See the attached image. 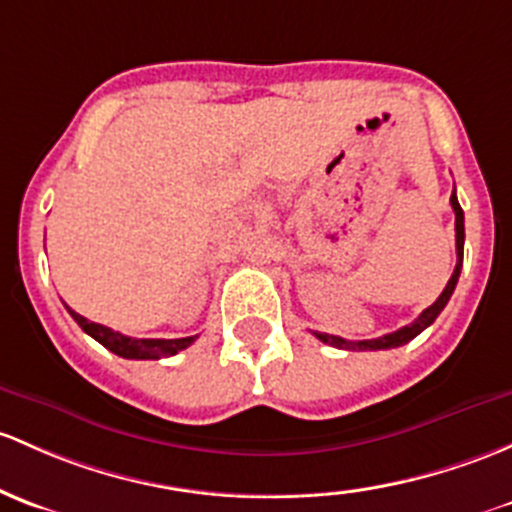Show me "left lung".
Segmentation results:
<instances>
[{
	"label": "left lung",
	"mask_w": 512,
	"mask_h": 512,
	"mask_svg": "<svg viewBox=\"0 0 512 512\" xmlns=\"http://www.w3.org/2000/svg\"><path fill=\"white\" fill-rule=\"evenodd\" d=\"M451 208H454L456 213V267H454V274H451L449 284H446L444 292L439 294V299L434 301L432 306H427V309H424L410 326H402L397 328V331L385 333V336L380 338H370V341H346V338H338V336H331V333H319V331H314V336L319 338V341L328 343V346L346 348V351H387V348L405 346V343H410L414 336H419L424 328L432 326L434 319L444 311L446 301H449L451 294H454L456 282H459V274H461V262H464V211H461L456 193H451Z\"/></svg>",
	"instance_id": "left-lung-1"
}]
</instances>
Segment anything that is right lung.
Returning <instances> with one entry per match:
<instances>
[{"instance_id":"1","label":"right lung","mask_w":512,"mask_h":512,"mask_svg":"<svg viewBox=\"0 0 512 512\" xmlns=\"http://www.w3.org/2000/svg\"><path fill=\"white\" fill-rule=\"evenodd\" d=\"M71 311V316L75 319V324L83 328L88 336H93L95 341L102 343L107 351L117 353L120 358H129V360H159V358H169V355H176L184 348L191 346L198 336H186V338H132V336H122L120 331H112V328L95 324V321H88L85 316L75 314L71 306H66Z\"/></svg>"}]
</instances>
